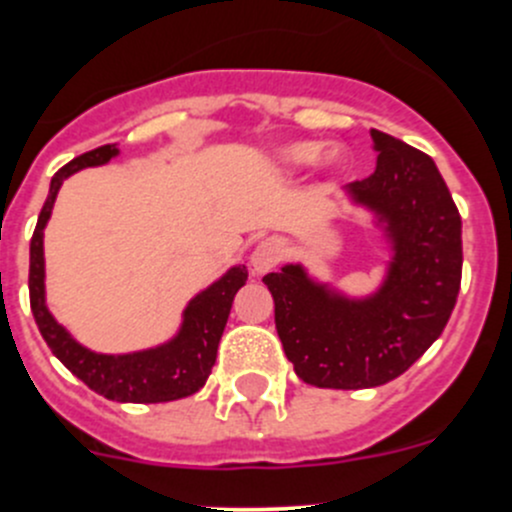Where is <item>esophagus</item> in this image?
<instances>
[{
    "mask_svg": "<svg viewBox=\"0 0 512 512\" xmlns=\"http://www.w3.org/2000/svg\"><path fill=\"white\" fill-rule=\"evenodd\" d=\"M285 260V245L275 237H267V240L257 242L255 250L250 255V265L255 272H270L272 267H277V262Z\"/></svg>",
    "mask_w": 512,
    "mask_h": 512,
    "instance_id": "34e87169",
    "label": "esophagus"
}]
</instances>
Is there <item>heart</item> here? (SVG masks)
Returning <instances> with one entry per match:
<instances>
[{
	"label": "heart",
	"instance_id": "b5f03b06",
	"mask_svg": "<svg viewBox=\"0 0 512 512\" xmlns=\"http://www.w3.org/2000/svg\"><path fill=\"white\" fill-rule=\"evenodd\" d=\"M319 153H322V148H319L317 143H289V146L277 151V158H280V163L287 165V168H302V165H309L312 160H317ZM324 160H327V165H339L342 153H339L337 148H327Z\"/></svg>",
	"mask_w": 512,
	"mask_h": 512
}]
</instances>
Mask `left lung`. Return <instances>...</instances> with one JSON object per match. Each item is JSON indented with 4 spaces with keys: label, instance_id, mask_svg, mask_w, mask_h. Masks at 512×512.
I'll use <instances>...</instances> for the list:
<instances>
[{
    "label": "left lung",
    "instance_id": "left-lung-1",
    "mask_svg": "<svg viewBox=\"0 0 512 512\" xmlns=\"http://www.w3.org/2000/svg\"><path fill=\"white\" fill-rule=\"evenodd\" d=\"M371 138L376 170L347 195L391 242L384 285L359 299L302 265L262 277L287 359L319 389H371L404 374L441 337L461 289V215L436 163L389 133Z\"/></svg>",
    "mask_w": 512,
    "mask_h": 512
}]
</instances>
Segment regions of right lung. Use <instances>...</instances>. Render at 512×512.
<instances>
[{
    "label": "right lung",
    "instance_id": "right-lung-1",
    "mask_svg": "<svg viewBox=\"0 0 512 512\" xmlns=\"http://www.w3.org/2000/svg\"><path fill=\"white\" fill-rule=\"evenodd\" d=\"M118 156L116 146H101L66 163L51 178L49 195L41 208L29 247V302L41 337L56 359L89 389L121 404H163L185 399L205 386L218 356L220 337L230 317L232 299L247 282L245 265H235L195 294L183 312V324L170 342L131 354H98L81 347L46 307L44 297V227L49 223L61 183L76 170L103 165Z\"/></svg>",
    "mask_w": 512,
    "mask_h": 512
}]
</instances>
